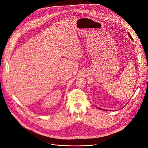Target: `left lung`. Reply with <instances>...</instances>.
Listing matches in <instances>:
<instances>
[{"mask_svg":"<svg viewBox=\"0 0 148 148\" xmlns=\"http://www.w3.org/2000/svg\"><path fill=\"white\" fill-rule=\"evenodd\" d=\"M128 35H129V37H130V38L131 39H132L133 40V38H132V37L131 36V35H130V34L128 32ZM97 107V106H96ZM98 109H100V110H105V109H101V108H98V107H97Z\"/></svg>","mask_w":148,"mask_h":148,"instance_id":"left-lung-1","label":"left lung"}]
</instances>
